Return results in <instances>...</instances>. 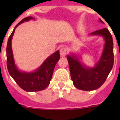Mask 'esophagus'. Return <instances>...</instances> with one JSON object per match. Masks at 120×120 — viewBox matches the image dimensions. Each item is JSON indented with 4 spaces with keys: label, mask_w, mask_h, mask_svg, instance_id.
Instances as JSON below:
<instances>
[{
    "label": "esophagus",
    "mask_w": 120,
    "mask_h": 120,
    "mask_svg": "<svg viewBox=\"0 0 120 120\" xmlns=\"http://www.w3.org/2000/svg\"><path fill=\"white\" fill-rule=\"evenodd\" d=\"M67 49L65 48H62V49H60V56H62V57L65 56L66 55H67Z\"/></svg>",
    "instance_id": "34e87169"
}]
</instances>
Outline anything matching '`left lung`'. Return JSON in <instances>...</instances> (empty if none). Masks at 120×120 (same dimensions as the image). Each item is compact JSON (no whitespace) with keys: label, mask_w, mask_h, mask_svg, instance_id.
I'll return each instance as SVG.
<instances>
[{"label":"left lung","mask_w":120,"mask_h":120,"mask_svg":"<svg viewBox=\"0 0 120 120\" xmlns=\"http://www.w3.org/2000/svg\"><path fill=\"white\" fill-rule=\"evenodd\" d=\"M99 21L103 23L101 19ZM90 35L101 36L105 40L101 55L93 67L83 65L75 54L67 56L73 85L78 89L84 91L94 90L100 87L112 70L114 62L113 42L108 29L98 30Z\"/></svg>","instance_id":"left-lung-1"}]
</instances>
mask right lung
<instances>
[{"instance_id": "obj_1", "label": "right lung", "mask_w": 120, "mask_h": 120, "mask_svg": "<svg viewBox=\"0 0 120 120\" xmlns=\"http://www.w3.org/2000/svg\"><path fill=\"white\" fill-rule=\"evenodd\" d=\"M32 19L35 20V19L32 17H27L16 25L8 38L7 45V65L8 73L20 87L29 92L41 91L49 86L55 65L60 58L59 50H57L50 55L35 71L27 72L18 69L14 61L12 52V37L15 29L20 24Z\"/></svg>"}]
</instances>
